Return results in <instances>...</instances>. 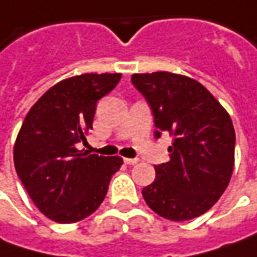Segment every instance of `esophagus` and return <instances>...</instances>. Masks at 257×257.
Returning <instances> with one entry per match:
<instances>
[{"label":"esophagus","instance_id":"1","mask_svg":"<svg viewBox=\"0 0 257 257\" xmlns=\"http://www.w3.org/2000/svg\"><path fill=\"white\" fill-rule=\"evenodd\" d=\"M137 162H139V159H127V157L124 159V163L125 164H136Z\"/></svg>","mask_w":257,"mask_h":257}]
</instances>
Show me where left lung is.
<instances>
[{"instance_id": "left-lung-1", "label": "left lung", "mask_w": 257, "mask_h": 257, "mask_svg": "<svg viewBox=\"0 0 257 257\" xmlns=\"http://www.w3.org/2000/svg\"><path fill=\"white\" fill-rule=\"evenodd\" d=\"M150 104L156 137L173 136L170 162L154 167L142 193L147 206L173 222L202 216L220 199L234 167V128L226 108L187 75L169 71L132 75Z\"/></svg>"}]
</instances>
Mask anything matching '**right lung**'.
Segmentation results:
<instances>
[{
    "instance_id": "add662e5",
    "label": "right lung",
    "mask_w": 257,
    "mask_h": 257,
    "mask_svg": "<svg viewBox=\"0 0 257 257\" xmlns=\"http://www.w3.org/2000/svg\"><path fill=\"white\" fill-rule=\"evenodd\" d=\"M120 73H87L47 90L30 108L14 144V166L38 210L57 223L94 213L123 159L78 150L93 128L97 101L120 81Z\"/></svg>"
}]
</instances>
